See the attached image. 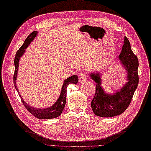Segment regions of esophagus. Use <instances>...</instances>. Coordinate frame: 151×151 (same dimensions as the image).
Masks as SVG:
<instances>
[{
  "mask_svg": "<svg viewBox=\"0 0 151 151\" xmlns=\"http://www.w3.org/2000/svg\"><path fill=\"white\" fill-rule=\"evenodd\" d=\"M87 80V77L85 73H81L80 76H79V81L80 83L83 82V81H86Z\"/></svg>",
  "mask_w": 151,
  "mask_h": 151,
  "instance_id": "1",
  "label": "esophagus"
}]
</instances>
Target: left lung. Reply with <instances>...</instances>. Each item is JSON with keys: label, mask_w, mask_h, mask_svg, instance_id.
Listing matches in <instances>:
<instances>
[{"label": "left lung", "mask_w": 151, "mask_h": 151, "mask_svg": "<svg viewBox=\"0 0 151 151\" xmlns=\"http://www.w3.org/2000/svg\"><path fill=\"white\" fill-rule=\"evenodd\" d=\"M121 64L127 71V82L120 91L111 96L101 88L99 73H91L90 77L96 83V94L91 106L95 115L102 117H111L123 113L127 109L139 83V61L131 48L129 40L125 36L124 44L119 55Z\"/></svg>", "instance_id": "obj_1"}]
</instances>
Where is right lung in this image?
<instances>
[{"instance_id":"add662e5","label":"right lung","mask_w":151,"mask_h":151,"mask_svg":"<svg viewBox=\"0 0 151 151\" xmlns=\"http://www.w3.org/2000/svg\"><path fill=\"white\" fill-rule=\"evenodd\" d=\"M38 32L34 31L31 34H29V36L26 38L22 46L20 47V49L18 50L17 54H16L15 58H14V66H15V70H14V76H13V81H14V85L16 89L18 92V90L17 87V73L18 70V63H19V60L22 55L24 54V53L25 52V49L27 47L29 44H30V42L33 40L34 38L36 36ZM78 82V77L77 76L73 75L71 77L68 78L64 80L63 82L62 91H61L60 96L59 98L57 100V101L55 104L52 105L51 107L48 108H46V109H37V108L33 107L32 106L28 105L24 101V99L22 97H21L20 94L18 92L19 96L21 99L23 105H24V107L26 108L29 112H30L32 115H33L34 117H36L38 119H53L59 117L61 115V113H62L63 109H64L65 102H66V93H67V87L70 83H77Z\"/></svg>"}]
</instances>
